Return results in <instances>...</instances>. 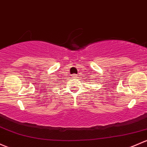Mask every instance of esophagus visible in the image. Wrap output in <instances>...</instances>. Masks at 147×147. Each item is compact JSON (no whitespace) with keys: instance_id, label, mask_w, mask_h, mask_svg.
<instances>
[{"instance_id":"34e87169","label":"esophagus","mask_w":147,"mask_h":147,"mask_svg":"<svg viewBox=\"0 0 147 147\" xmlns=\"http://www.w3.org/2000/svg\"><path fill=\"white\" fill-rule=\"evenodd\" d=\"M72 78H78V75H76V74H73V75H72Z\"/></svg>"}]
</instances>
